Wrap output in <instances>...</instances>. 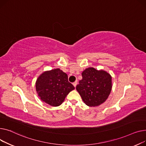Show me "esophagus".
<instances>
[{
	"label": "esophagus",
	"mask_w": 146,
	"mask_h": 146,
	"mask_svg": "<svg viewBox=\"0 0 146 146\" xmlns=\"http://www.w3.org/2000/svg\"><path fill=\"white\" fill-rule=\"evenodd\" d=\"M76 85H77V82H76V81H75L74 82H73V85H74V86L75 87H76Z\"/></svg>",
	"instance_id": "obj_1"
}]
</instances>
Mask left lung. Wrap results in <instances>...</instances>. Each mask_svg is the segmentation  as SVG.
Masks as SVG:
<instances>
[{"label": "left lung", "mask_w": 146, "mask_h": 146, "mask_svg": "<svg viewBox=\"0 0 146 146\" xmlns=\"http://www.w3.org/2000/svg\"><path fill=\"white\" fill-rule=\"evenodd\" d=\"M82 79L76 89L84 103L90 107H97L108 98L112 88V77L104 70L90 67L82 73Z\"/></svg>", "instance_id": "left-lung-1"}]
</instances>
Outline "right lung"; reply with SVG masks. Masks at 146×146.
<instances>
[{"label": "right lung", "mask_w": 146, "mask_h": 146, "mask_svg": "<svg viewBox=\"0 0 146 146\" xmlns=\"http://www.w3.org/2000/svg\"><path fill=\"white\" fill-rule=\"evenodd\" d=\"M74 89L68 82L67 74L59 68L43 72L36 81V90L40 100L54 107L61 105Z\"/></svg>", "instance_id": "obj_1"}]
</instances>
